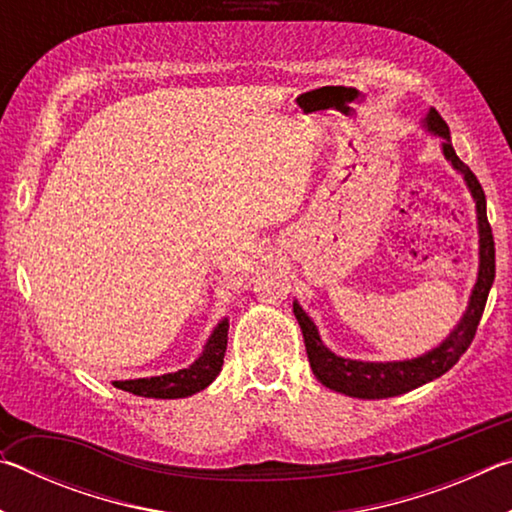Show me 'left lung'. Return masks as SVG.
Returning <instances> with one entry per match:
<instances>
[{"label":"left lung","mask_w":512,"mask_h":512,"mask_svg":"<svg viewBox=\"0 0 512 512\" xmlns=\"http://www.w3.org/2000/svg\"><path fill=\"white\" fill-rule=\"evenodd\" d=\"M424 126L433 135L443 137L445 158L452 162V167L458 173H463L465 183L472 192L476 203V219H479V277H476L470 302H467L465 314L461 323L454 327V332L438 348L424 352L422 357L406 361H354L339 357V354L325 348L314 320L305 314V309L298 302H293V314H296L302 336H305L309 366L314 370L316 379L336 393L359 397V400H384V397L409 393L413 388L445 375L463 357V352L470 348L476 327H479V320L483 316L485 300H488L490 287L495 282V239H492V228L488 223V214H485L483 187L470 167L456 155L452 140H449V126L433 108L429 110L427 119H424Z\"/></svg>","instance_id":"8db88e82"}]
</instances>
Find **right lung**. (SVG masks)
<instances>
[{"instance_id": "1", "label": "right lung", "mask_w": 512, "mask_h": 512, "mask_svg": "<svg viewBox=\"0 0 512 512\" xmlns=\"http://www.w3.org/2000/svg\"><path fill=\"white\" fill-rule=\"evenodd\" d=\"M228 327V318H223L221 323L214 327L210 339H207L201 357H198L189 368L167 372V375L160 377L112 381V384L126 393L140 397H155V400H176V397H189L203 391V388L210 386L216 375L221 372L225 348H228Z\"/></svg>"}]
</instances>
